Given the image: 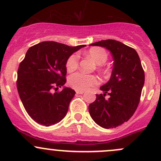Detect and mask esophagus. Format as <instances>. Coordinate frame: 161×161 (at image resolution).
<instances>
[{"instance_id":"obj_1","label":"esophagus","mask_w":161,"mask_h":161,"mask_svg":"<svg viewBox=\"0 0 161 161\" xmlns=\"http://www.w3.org/2000/svg\"><path fill=\"white\" fill-rule=\"evenodd\" d=\"M76 93L78 94V95H82V94L84 93V91H78V90H77V91H76Z\"/></svg>"}]
</instances>
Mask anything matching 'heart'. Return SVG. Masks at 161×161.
I'll use <instances>...</instances> for the list:
<instances>
[{
  "label": "heart",
  "instance_id": "heart-1",
  "mask_svg": "<svg viewBox=\"0 0 161 161\" xmlns=\"http://www.w3.org/2000/svg\"><path fill=\"white\" fill-rule=\"evenodd\" d=\"M87 56L90 57L95 63L98 65L103 64L108 58L107 52L102 47H92L87 52ZM79 56L77 54H73L67 58L66 67L67 71L73 72L78 67ZM68 83L73 88L78 91L87 90L92 86L97 85L99 83V78L93 74H86L82 72H77L69 76Z\"/></svg>",
  "mask_w": 161,
  "mask_h": 161
}]
</instances>
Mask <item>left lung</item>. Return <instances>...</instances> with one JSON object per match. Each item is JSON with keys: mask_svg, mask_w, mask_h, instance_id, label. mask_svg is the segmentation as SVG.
<instances>
[{"mask_svg": "<svg viewBox=\"0 0 161 161\" xmlns=\"http://www.w3.org/2000/svg\"><path fill=\"white\" fill-rule=\"evenodd\" d=\"M90 45L108 49L114 58V68L109 80L100 87L103 94L96 95L89 105V114L102 128H114L135 114L144 85V70L136 51L120 41L106 40ZM106 94L109 99L105 98Z\"/></svg>", "mask_w": 161, "mask_h": 161, "instance_id": "8db88e82", "label": "left lung"}]
</instances>
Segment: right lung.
I'll return each mask as SVG.
<instances>
[{
  "label": "right lung",
  "instance_id": "right-lung-1",
  "mask_svg": "<svg viewBox=\"0 0 161 161\" xmlns=\"http://www.w3.org/2000/svg\"><path fill=\"white\" fill-rule=\"evenodd\" d=\"M85 45L69 47L55 41L32 46L18 69L17 89L25 109L39 125L51 126L67 114L75 91L64 87L67 58ZM55 92H53V90Z\"/></svg>",
  "mask_w": 161,
  "mask_h": 161
}]
</instances>
